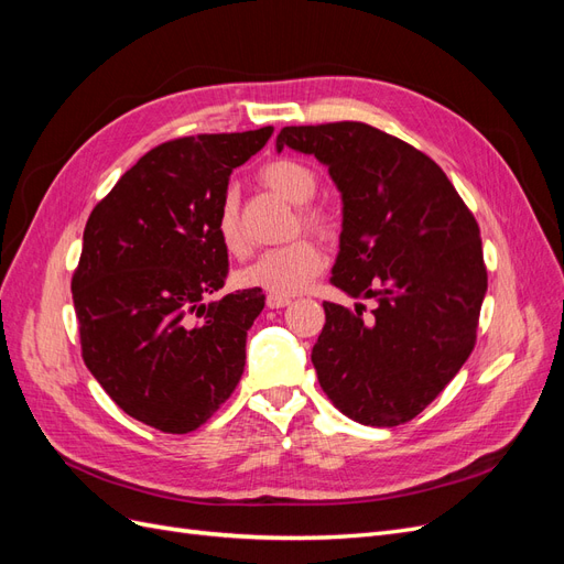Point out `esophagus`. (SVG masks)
Wrapping results in <instances>:
<instances>
[{
  "label": "esophagus",
  "mask_w": 564,
  "mask_h": 564,
  "mask_svg": "<svg viewBox=\"0 0 564 564\" xmlns=\"http://www.w3.org/2000/svg\"><path fill=\"white\" fill-rule=\"evenodd\" d=\"M268 308H286L292 299H284V296H268Z\"/></svg>",
  "instance_id": "obj_1"
}]
</instances>
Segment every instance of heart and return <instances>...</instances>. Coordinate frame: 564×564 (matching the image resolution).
I'll return each instance as SVG.
<instances>
[{
	"instance_id": "obj_1",
	"label": "heart",
	"mask_w": 564,
	"mask_h": 564,
	"mask_svg": "<svg viewBox=\"0 0 564 564\" xmlns=\"http://www.w3.org/2000/svg\"><path fill=\"white\" fill-rule=\"evenodd\" d=\"M259 178L272 193L280 195L294 207L301 209V224L315 232H329L332 230V216L317 209L305 207L315 193H317V174L308 164L299 160H272L268 162ZM216 235L218 242L230 256H245L249 251V242L240 228V214H237V202L232 195H228L220 202V209L216 216ZM324 268V253L317 245L311 240H296L292 245H284L280 249H270L261 253L253 263L245 265L235 275L237 286L245 289H261V292L270 296H294L303 292Z\"/></svg>"
}]
</instances>
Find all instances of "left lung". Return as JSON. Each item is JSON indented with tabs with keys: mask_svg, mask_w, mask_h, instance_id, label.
Masks as SVG:
<instances>
[{
	"mask_svg": "<svg viewBox=\"0 0 564 564\" xmlns=\"http://www.w3.org/2000/svg\"><path fill=\"white\" fill-rule=\"evenodd\" d=\"M275 145L329 166L344 202L332 284L377 301L369 322L362 303H322L319 386L357 423L412 421L475 346L487 292L477 220L429 155L369 124L284 127Z\"/></svg>",
	"mask_w": 564,
	"mask_h": 564,
	"instance_id": "8db88e82",
	"label": "left lung"
}]
</instances>
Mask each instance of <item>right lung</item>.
<instances>
[{"instance_id": "obj_1", "label": "right lung", "mask_w": 564, "mask_h": 564, "mask_svg": "<svg viewBox=\"0 0 564 564\" xmlns=\"http://www.w3.org/2000/svg\"><path fill=\"white\" fill-rule=\"evenodd\" d=\"M272 135H187L152 148L100 199L84 228L73 301L82 357L129 416L162 433L212 419L247 362L261 289H224L228 251L216 216L232 169Z\"/></svg>"}]
</instances>
